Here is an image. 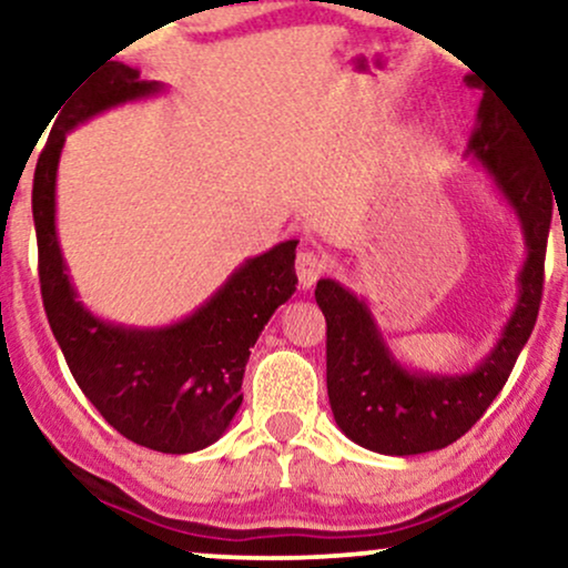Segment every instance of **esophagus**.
Returning a JSON list of instances; mask_svg holds the SVG:
<instances>
[{"mask_svg":"<svg viewBox=\"0 0 568 568\" xmlns=\"http://www.w3.org/2000/svg\"><path fill=\"white\" fill-rule=\"evenodd\" d=\"M296 275L304 288H312V285L325 275V260H322L320 254H314V251H301L296 256Z\"/></svg>","mask_w":568,"mask_h":568,"instance_id":"obj_1","label":"esophagus"}]
</instances>
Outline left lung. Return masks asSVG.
Instances as JSON below:
<instances>
[{"label": "left lung", "mask_w": 568, "mask_h": 568, "mask_svg": "<svg viewBox=\"0 0 568 568\" xmlns=\"http://www.w3.org/2000/svg\"><path fill=\"white\" fill-rule=\"evenodd\" d=\"M527 135L504 99L485 91L469 154L514 206L527 241L519 301L490 356L466 375L408 372L387 351L364 301L335 280H320L314 298L327 322V396L337 427L362 448L414 456L445 448L477 425L504 390L524 343L532 335L545 283V248L552 217V185L527 149ZM558 204V201H556Z\"/></svg>", "instance_id": "obj_1"}]
</instances>
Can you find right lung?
I'll use <instances>...</instances> for the list:
<instances>
[{
  "label": "right lung",
  "instance_id": "right-lung-1",
  "mask_svg": "<svg viewBox=\"0 0 568 568\" xmlns=\"http://www.w3.org/2000/svg\"><path fill=\"white\" fill-rule=\"evenodd\" d=\"M110 62L57 118L33 172L39 283L49 327L85 398L128 440L162 454H193L225 433L239 412L243 372L256 337L296 291L298 241L246 260L191 317L135 329L97 320L78 301L54 227L57 162L64 135L97 112L152 97L156 81Z\"/></svg>",
  "mask_w": 568,
  "mask_h": 568
}]
</instances>
